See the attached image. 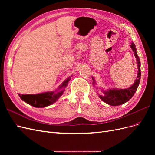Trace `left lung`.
I'll return each instance as SVG.
<instances>
[{"instance_id": "obj_1", "label": "left lung", "mask_w": 155, "mask_h": 155, "mask_svg": "<svg viewBox=\"0 0 155 155\" xmlns=\"http://www.w3.org/2000/svg\"><path fill=\"white\" fill-rule=\"evenodd\" d=\"M130 47L133 50L134 55L136 59H137V61L138 73L137 79H135V81L133 85L129 88L124 89L109 88L107 91L101 90L103 92V95H99V97L101 100L104 101L106 104H109V105L118 106L127 102L130 98L133 96L135 92L137 91L140 84V78H141V77H140L141 76V70H140L141 64H140V58L137 53V48H136V46L133 42L130 45ZM92 79L93 80V85L94 86H95L94 84H96L95 79L93 77H92Z\"/></svg>"}]
</instances>
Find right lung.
<instances>
[{"mask_svg": "<svg viewBox=\"0 0 155 155\" xmlns=\"http://www.w3.org/2000/svg\"><path fill=\"white\" fill-rule=\"evenodd\" d=\"M70 79L71 76L65 79L55 91L46 92L35 94H18L22 101L33 107L37 108L46 107L54 104L62 96L65 91V88L68 86Z\"/></svg>", "mask_w": 155, "mask_h": 155, "instance_id": "add662e5", "label": "right lung"}]
</instances>
